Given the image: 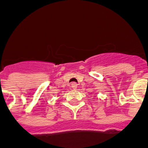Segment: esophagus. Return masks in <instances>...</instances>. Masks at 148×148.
Instances as JSON below:
<instances>
[{
    "label": "esophagus",
    "mask_w": 148,
    "mask_h": 148,
    "mask_svg": "<svg viewBox=\"0 0 148 148\" xmlns=\"http://www.w3.org/2000/svg\"><path fill=\"white\" fill-rule=\"evenodd\" d=\"M71 88H73V89H77V84L76 83H72L71 84Z\"/></svg>",
    "instance_id": "34e87169"
}]
</instances>
